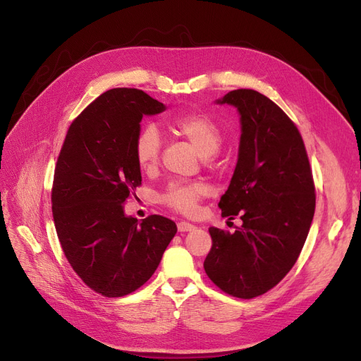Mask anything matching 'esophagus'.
<instances>
[{"mask_svg": "<svg viewBox=\"0 0 361 361\" xmlns=\"http://www.w3.org/2000/svg\"><path fill=\"white\" fill-rule=\"evenodd\" d=\"M177 228H178V231L180 233H187V231H193L196 226L193 225V224H190V222H184V221H181V222H178L177 224Z\"/></svg>", "mask_w": 361, "mask_h": 361, "instance_id": "34e87169", "label": "esophagus"}]
</instances>
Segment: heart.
<instances>
[{
    "mask_svg": "<svg viewBox=\"0 0 361 361\" xmlns=\"http://www.w3.org/2000/svg\"><path fill=\"white\" fill-rule=\"evenodd\" d=\"M169 128L185 142L190 143L203 158L212 157L222 145V131L211 118L199 112L181 114L169 121ZM162 139L155 126H143L133 145V152L137 165L150 171L159 164ZM206 187L200 183H171L161 202L181 214H193L197 209L199 200L204 196Z\"/></svg>",
    "mask_w": 361,
    "mask_h": 361,
    "instance_id": "b5f03b06",
    "label": "heart"
}]
</instances>
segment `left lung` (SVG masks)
Masks as SVG:
<instances>
[{
	"label": "left lung",
	"mask_w": 361,
	"mask_h": 361,
	"mask_svg": "<svg viewBox=\"0 0 361 361\" xmlns=\"http://www.w3.org/2000/svg\"><path fill=\"white\" fill-rule=\"evenodd\" d=\"M216 104L240 114L238 159L218 206L243 224L233 234L211 226L203 268L224 293L253 298L274 288L300 256L314 215L313 176L298 128L269 98L237 89Z\"/></svg>",
	"instance_id": "1"
}]
</instances>
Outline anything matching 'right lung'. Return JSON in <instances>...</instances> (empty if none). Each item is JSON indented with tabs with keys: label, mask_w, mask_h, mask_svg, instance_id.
Returning a JSON list of instances; mask_svg holds the SVG:
<instances>
[{
	"label": "right lung",
	"mask_w": 361,
	"mask_h": 361,
	"mask_svg": "<svg viewBox=\"0 0 361 361\" xmlns=\"http://www.w3.org/2000/svg\"><path fill=\"white\" fill-rule=\"evenodd\" d=\"M165 105L139 89L106 90L68 127L52 184V215L63 252L89 288L123 297L154 275L177 225L161 215L124 214L142 184L133 145L143 116Z\"/></svg>",
	"instance_id": "obj_1"
}]
</instances>
